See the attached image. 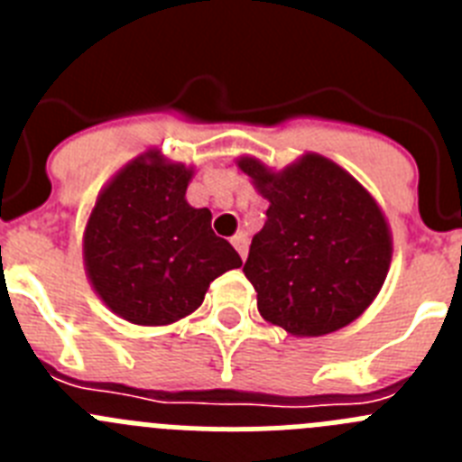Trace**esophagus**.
Returning <instances> with one entry per match:
<instances>
[{
    "label": "esophagus",
    "mask_w": 462,
    "mask_h": 462,
    "mask_svg": "<svg viewBox=\"0 0 462 462\" xmlns=\"http://www.w3.org/2000/svg\"><path fill=\"white\" fill-rule=\"evenodd\" d=\"M231 245L236 247V252L240 254V259H245V256H247V236L236 234L234 238H231Z\"/></svg>",
    "instance_id": "1"
}]
</instances>
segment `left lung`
Wrapping results in <instances>:
<instances>
[{
    "label": "left lung",
    "instance_id": "left-lung-1",
    "mask_svg": "<svg viewBox=\"0 0 462 462\" xmlns=\"http://www.w3.org/2000/svg\"><path fill=\"white\" fill-rule=\"evenodd\" d=\"M236 164L268 201V222L243 266L261 317L293 337L328 336L358 319L382 291L393 256L374 196L317 152L282 171L250 154Z\"/></svg>",
    "mask_w": 462,
    "mask_h": 462
}]
</instances>
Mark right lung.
<instances>
[{"mask_svg":"<svg viewBox=\"0 0 462 462\" xmlns=\"http://www.w3.org/2000/svg\"><path fill=\"white\" fill-rule=\"evenodd\" d=\"M194 166L150 148L104 185L83 231L94 293L136 326H171L206 298L215 277L240 268L238 252L210 228V210L187 203Z\"/></svg>","mask_w":462,"mask_h":462,"instance_id":"obj_1","label":"right lung"}]
</instances>
